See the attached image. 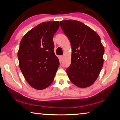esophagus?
<instances>
[{
    "mask_svg": "<svg viewBox=\"0 0 120 120\" xmlns=\"http://www.w3.org/2000/svg\"><path fill=\"white\" fill-rule=\"evenodd\" d=\"M59 58H60V60H62L64 58V56H60L59 57Z\"/></svg>",
    "mask_w": 120,
    "mask_h": 120,
    "instance_id": "34e87169",
    "label": "esophagus"
}]
</instances>
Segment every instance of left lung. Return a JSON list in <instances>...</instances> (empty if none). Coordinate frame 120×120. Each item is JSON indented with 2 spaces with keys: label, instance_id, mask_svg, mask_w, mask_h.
<instances>
[{
  "label": "left lung",
  "instance_id": "left-lung-1",
  "mask_svg": "<svg viewBox=\"0 0 120 120\" xmlns=\"http://www.w3.org/2000/svg\"><path fill=\"white\" fill-rule=\"evenodd\" d=\"M72 49L71 61L67 73L70 81L80 88L93 85L104 63V48L97 33L80 21L68 19L60 22Z\"/></svg>",
  "mask_w": 120,
  "mask_h": 120
}]
</instances>
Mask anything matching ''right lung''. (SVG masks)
Instances as JSON below:
<instances>
[{"instance_id":"1","label":"right lung","mask_w":120,"mask_h":120,"mask_svg":"<svg viewBox=\"0 0 120 120\" xmlns=\"http://www.w3.org/2000/svg\"><path fill=\"white\" fill-rule=\"evenodd\" d=\"M59 27V21L42 22L21 40L17 53L19 68L27 82L36 90L45 89L51 84L60 65L53 41Z\"/></svg>"}]
</instances>
